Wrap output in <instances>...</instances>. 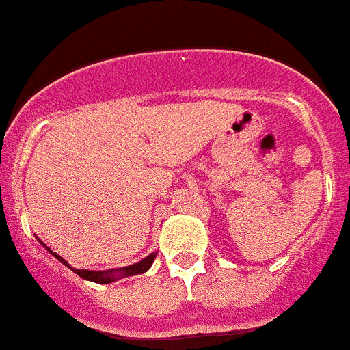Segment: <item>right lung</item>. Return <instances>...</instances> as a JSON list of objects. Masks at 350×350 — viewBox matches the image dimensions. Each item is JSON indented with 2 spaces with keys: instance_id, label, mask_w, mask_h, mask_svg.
Segmentation results:
<instances>
[{
  "instance_id": "right-lung-1",
  "label": "right lung",
  "mask_w": 350,
  "mask_h": 350,
  "mask_svg": "<svg viewBox=\"0 0 350 350\" xmlns=\"http://www.w3.org/2000/svg\"><path fill=\"white\" fill-rule=\"evenodd\" d=\"M38 242L42 243V245L45 247V249H47L49 252H51V254L54 256L55 259H59V261L63 262V265H66V267L70 268V270L73 271V273H77V275H79V277H82V279L91 280V282H96V284H112V282H116V280L126 279V277H133V275L145 273V271H147L148 268L152 267L154 259H156V256H157V252H152V254H148L147 258H144V259H142V261L135 262V265H129V267H124V268H112V270H101V271H96V270H77V268L70 267V265H68V261H64V259L61 258L59 254H55L54 250L49 249V247L45 245V243H43L42 240H40V238H38Z\"/></svg>"
}]
</instances>
